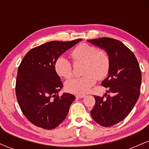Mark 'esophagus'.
Instances as JSON below:
<instances>
[{"label": "esophagus", "mask_w": 149, "mask_h": 149, "mask_svg": "<svg viewBox=\"0 0 149 149\" xmlns=\"http://www.w3.org/2000/svg\"><path fill=\"white\" fill-rule=\"evenodd\" d=\"M76 98L78 99H81V98H84L85 97V95H76Z\"/></svg>", "instance_id": "34e87169"}]
</instances>
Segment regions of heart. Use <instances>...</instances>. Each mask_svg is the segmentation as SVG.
<instances>
[{
    "mask_svg": "<svg viewBox=\"0 0 149 149\" xmlns=\"http://www.w3.org/2000/svg\"><path fill=\"white\" fill-rule=\"evenodd\" d=\"M75 61L84 63L80 78H73L66 81V89L75 95H83L96 83V79L103 80L107 76L110 69V60L108 54L99 51L95 46L82 43L71 52ZM54 69L59 76L69 78L72 76V66L68 59L60 56L56 59Z\"/></svg>",
    "mask_w": 149,
    "mask_h": 149,
    "instance_id": "obj_1",
    "label": "heart"
}]
</instances>
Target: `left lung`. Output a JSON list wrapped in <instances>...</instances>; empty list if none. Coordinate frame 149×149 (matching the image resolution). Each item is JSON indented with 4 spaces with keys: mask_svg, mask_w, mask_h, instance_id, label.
I'll return each instance as SVG.
<instances>
[{
    "mask_svg": "<svg viewBox=\"0 0 149 149\" xmlns=\"http://www.w3.org/2000/svg\"><path fill=\"white\" fill-rule=\"evenodd\" d=\"M104 49L110 60L108 76L102 85L108 88L103 97L94 96L95 104L90 111L95 122L103 127L118 123L128 116L140 94L141 73L134 54L123 43L111 38L88 40Z\"/></svg>",
    "mask_w": 149,
    "mask_h": 149,
    "instance_id": "1",
    "label": "left lung"
}]
</instances>
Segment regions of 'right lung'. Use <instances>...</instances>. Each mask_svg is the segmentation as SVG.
I'll use <instances>...</instances> for the list:
<instances>
[{
  "mask_svg": "<svg viewBox=\"0 0 149 149\" xmlns=\"http://www.w3.org/2000/svg\"><path fill=\"white\" fill-rule=\"evenodd\" d=\"M80 40L46 42L31 49L22 59L16 80L17 99L24 115L37 127L54 129L66 118L76 97L57 95L63 84L54 63Z\"/></svg>",
  "mask_w": 149,
  "mask_h": 149,
  "instance_id": "1",
  "label": "right lung"
}]
</instances>
